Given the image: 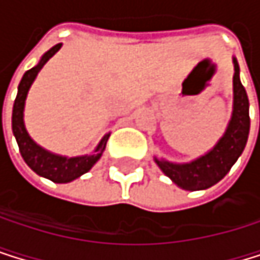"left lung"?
I'll return each mask as SVG.
<instances>
[{
	"label": "left lung",
	"mask_w": 260,
	"mask_h": 260,
	"mask_svg": "<svg viewBox=\"0 0 260 260\" xmlns=\"http://www.w3.org/2000/svg\"><path fill=\"white\" fill-rule=\"evenodd\" d=\"M234 112L224 136L206 156L190 164H170L157 160L162 172L185 190H204L221 181L236 164L249 134V103L245 87L239 78V63L234 60Z\"/></svg>",
	"instance_id": "left-lung-1"
}]
</instances>
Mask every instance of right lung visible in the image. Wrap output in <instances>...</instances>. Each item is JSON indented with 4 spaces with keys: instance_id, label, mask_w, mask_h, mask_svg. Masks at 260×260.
<instances>
[{
    "instance_id": "obj_1",
    "label": "right lung",
    "mask_w": 260,
    "mask_h": 260,
    "mask_svg": "<svg viewBox=\"0 0 260 260\" xmlns=\"http://www.w3.org/2000/svg\"><path fill=\"white\" fill-rule=\"evenodd\" d=\"M59 48H60V43L53 46L42 57L39 65H36L31 70H27V72L24 73V76L18 85V93H17V98L14 103L12 131H14V136L17 139L21 157L37 175L51 179L53 182H70V181L79 178L81 175L87 173L88 170L95 165V162L101 157V153L104 151L109 134L104 136V139L98 145L96 154L82 156V157H70V159L45 151L43 148H40L37 143H34V140L27 136L26 129H24V123H23V109H24V100H26L27 90H29V87H31L32 81L36 79L37 73L42 70V67L49 60V57H53L59 51Z\"/></svg>"
}]
</instances>
